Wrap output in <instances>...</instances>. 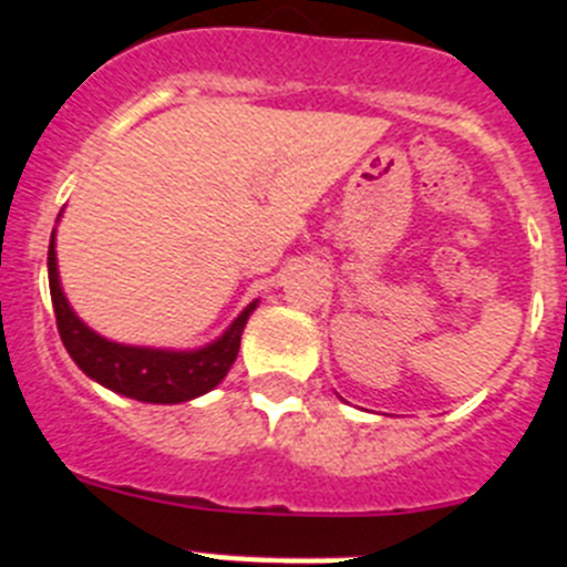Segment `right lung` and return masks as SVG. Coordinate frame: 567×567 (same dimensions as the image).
Instances as JSON below:
<instances>
[{
    "label": "right lung",
    "instance_id": "add662e5",
    "mask_svg": "<svg viewBox=\"0 0 567 567\" xmlns=\"http://www.w3.org/2000/svg\"><path fill=\"white\" fill-rule=\"evenodd\" d=\"M48 280L50 298H53V312H56V327L62 334V343L68 354L76 360L87 378L99 380L102 385L124 398L142 400V403H184L198 394L209 392L213 385L224 380L229 365L235 363L240 349V332L247 323L255 303H249L244 312L235 318L233 327L221 338L198 352H162V349H138V346L110 343L90 332L82 320L73 315L62 287H59L56 272V249L50 238L48 249Z\"/></svg>",
    "mask_w": 567,
    "mask_h": 567
}]
</instances>
